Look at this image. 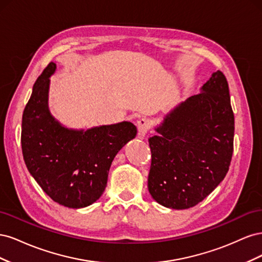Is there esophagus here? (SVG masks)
<instances>
[{"instance_id":"34e87169","label":"esophagus","mask_w":262,"mask_h":262,"mask_svg":"<svg viewBox=\"0 0 262 262\" xmlns=\"http://www.w3.org/2000/svg\"><path fill=\"white\" fill-rule=\"evenodd\" d=\"M138 136L140 139H143L145 137V134L149 130V121L145 118H142L138 121Z\"/></svg>"}]
</instances>
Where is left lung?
<instances>
[{
	"label": "left lung",
	"mask_w": 262,
	"mask_h": 262,
	"mask_svg": "<svg viewBox=\"0 0 262 262\" xmlns=\"http://www.w3.org/2000/svg\"><path fill=\"white\" fill-rule=\"evenodd\" d=\"M234 114L225 75L217 71L201 93L164 118L148 139L147 187L166 208L185 210L205 199L224 179L234 147Z\"/></svg>",
	"instance_id": "8db88e82"
}]
</instances>
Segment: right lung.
Returning <instances> with one entry per match:
<instances>
[{"label": "right lung", "instance_id": "add662e5", "mask_svg": "<svg viewBox=\"0 0 262 262\" xmlns=\"http://www.w3.org/2000/svg\"><path fill=\"white\" fill-rule=\"evenodd\" d=\"M50 62L37 78L23 114L21 150L30 175L51 199L80 209L105 191L115 156L137 136V126L122 121L89 130H72L51 116L48 108Z\"/></svg>", "mask_w": 262, "mask_h": 262}]
</instances>
